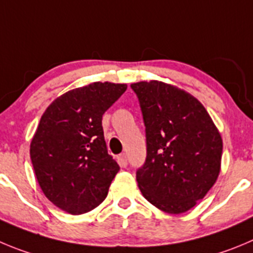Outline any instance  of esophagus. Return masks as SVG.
<instances>
[{"label":"esophagus","mask_w":253,"mask_h":253,"mask_svg":"<svg viewBox=\"0 0 253 253\" xmlns=\"http://www.w3.org/2000/svg\"><path fill=\"white\" fill-rule=\"evenodd\" d=\"M117 162H119V165L121 167H126L127 166V157H126V155H120L119 157H117Z\"/></svg>","instance_id":"esophagus-1"}]
</instances>
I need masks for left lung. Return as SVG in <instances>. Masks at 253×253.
I'll return each instance as SVG.
<instances>
[{
  "label": "left lung",
  "instance_id": "1",
  "mask_svg": "<svg viewBox=\"0 0 253 253\" xmlns=\"http://www.w3.org/2000/svg\"><path fill=\"white\" fill-rule=\"evenodd\" d=\"M146 126L147 156L136 172L143 197L161 211L183 213L216 182L222 138L197 98L161 81L132 84Z\"/></svg>",
  "mask_w": 253,
  "mask_h": 253
}]
</instances>
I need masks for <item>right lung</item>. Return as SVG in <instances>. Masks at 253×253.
Segmentation results:
<instances>
[{
  "label": "right lung",
  "instance_id": "add662e5",
  "mask_svg": "<svg viewBox=\"0 0 253 253\" xmlns=\"http://www.w3.org/2000/svg\"><path fill=\"white\" fill-rule=\"evenodd\" d=\"M126 89L93 82L61 94L42 115L31 161L42 192L62 211L86 213L107 196L120 166L107 152L102 116Z\"/></svg>",
  "mask_w": 253,
  "mask_h": 253
}]
</instances>
